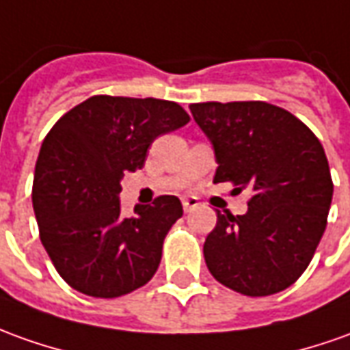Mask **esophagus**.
Instances as JSON below:
<instances>
[{"mask_svg": "<svg viewBox=\"0 0 350 350\" xmlns=\"http://www.w3.org/2000/svg\"><path fill=\"white\" fill-rule=\"evenodd\" d=\"M198 198H194V196H189V198H183V207H185V211H192L194 207H198Z\"/></svg>", "mask_w": 350, "mask_h": 350, "instance_id": "34e87169", "label": "esophagus"}]
</instances>
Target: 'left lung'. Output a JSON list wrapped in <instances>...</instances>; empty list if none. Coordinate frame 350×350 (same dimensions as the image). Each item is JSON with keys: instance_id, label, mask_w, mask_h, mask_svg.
Wrapping results in <instances>:
<instances>
[{"instance_id": "1", "label": "left lung", "mask_w": 350, "mask_h": 350, "mask_svg": "<svg viewBox=\"0 0 350 350\" xmlns=\"http://www.w3.org/2000/svg\"><path fill=\"white\" fill-rule=\"evenodd\" d=\"M190 112L215 152L213 180L253 192L244 215L217 209L207 269L252 297L290 288L326 230L334 183L322 144L288 110L261 100L200 103Z\"/></svg>"}]
</instances>
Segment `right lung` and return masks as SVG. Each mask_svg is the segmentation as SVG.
Masks as SVG:
<instances>
[{
    "instance_id": "add662e5",
    "label": "right lung",
    "mask_w": 350,
    "mask_h": 350,
    "mask_svg": "<svg viewBox=\"0 0 350 350\" xmlns=\"http://www.w3.org/2000/svg\"><path fill=\"white\" fill-rule=\"evenodd\" d=\"M189 120L171 100L95 95L53 125L36 163L32 204L43 247L74 290L112 299L158 271L180 200L160 196L122 217L120 183L143 167L154 139Z\"/></svg>"
}]
</instances>
